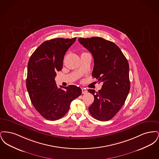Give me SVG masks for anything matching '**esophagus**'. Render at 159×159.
<instances>
[{"instance_id": "obj_1", "label": "esophagus", "mask_w": 159, "mask_h": 159, "mask_svg": "<svg viewBox=\"0 0 159 159\" xmlns=\"http://www.w3.org/2000/svg\"><path fill=\"white\" fill-rule=\"evenodd\" d=\"M82 92L83 94H86L88 92V91L86 89H84V88H82Z\"/></svg>"}]
</instances>
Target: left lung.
<instances>
[{"instance_id":"obj_1","label":"left lung","mask_w":159,"mask_h":159,"mask_svg":"<svg viewBox=\"0 0 159 159\" xmlns=\"http://www.w3.org/2000/svg\"><path fill=\"white\" fill-rule=\"evenodd\" d=\"M94 59L92 76L102 82L98 92L88 89L94 97L89 107L93 117L100 121L111 119L125 104L130 90L128 62L120 49L103 38H79Z\"/></svg>"}]
</instances>
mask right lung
<instances>
[{"mask_svg":"<svg viewBox=\"0 0 159 159\" xmlns=\"http://www.w3.org/2000/svg\"><path fill=\"white\" fill-rule=\"evenodd\" d=\"M56 38L46 40L35 50L27 66L26 86L31 101L39 114L48 120H56L68 112L72 101L82 94L75 85L58 88L55 77L61 71L64 55L76 41Z\"/></svg>","mask_w":159,"mask_h":159,"instance_id":"right-lung-1","label":"right lung"}]
</instances>
